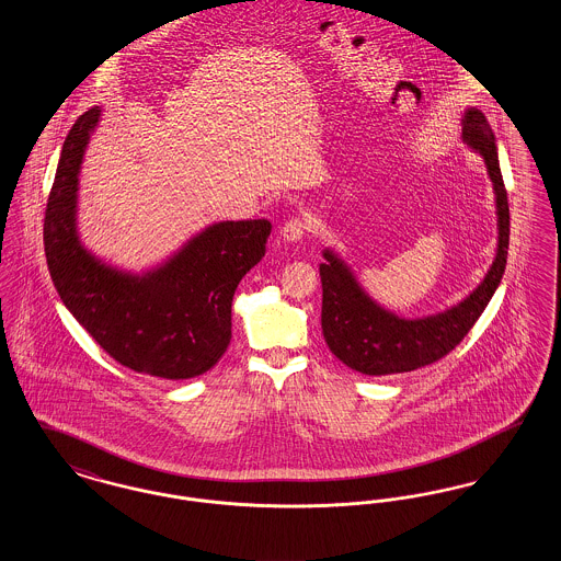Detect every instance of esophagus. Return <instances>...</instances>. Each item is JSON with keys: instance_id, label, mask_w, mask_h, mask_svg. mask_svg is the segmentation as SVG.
Instances as JSON below:
<instances>
[{"instance_id": "34e87169", "label": "esophagus", "mask_w": 561, "mask_h": 561, "mask_svg": "<svg viewBox=\"0 0 561 561\" xmlns=\"http://www.w3.org/2000/svg\"><path fill=\"white\" fill-rule=\"evenodd\" d=\"M305 231H307V222L302 218H293L282 227V238L288 243H296V241L302 240Z\"/></svg>"}]
</instances>
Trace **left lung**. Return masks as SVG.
<instances>
[{"label": "left lung", "instance_id": "left-lung-1", "mask_svg": "<svg viewBox=\"0 0 561 561\" xmlns=\"http://www.w3.org/2000/svg\"><path fill=\"white\" fill-rule=\"evenodd\" d=\"M460 126L462 142L481 156L494 187L496 256L480 286L458 305L435 316L405 320L373 300L353 268L334 250L325 248V261L320 265L321 330L330 351L351 370L368 376L412 373L442 359L467 336L503 279L507 267L508 202L496 140L480 108H467Z\"/></svg>", "mask_w": 561, "mask_h": 561}]
</instances>
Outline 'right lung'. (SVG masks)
Here are the masks:
<instances>
[{
  "label": "right lung",
  "mask_w": 561,
  "mask_h": 561,
  "mask_svg": "<svg viewBox=\"0 0 561 561\" xmlns=\"http://www.w3.org/2000/svg\"><path fill=\"white\" fill-rule=\"evenodd\" d=\"M103 108L67 134L44 218L54 288L71 316L122 366L183 380L208 373L231 341V302L241 277L261 263L271 222L222 220L142 273L113 267L81 243V161Z\"/></svg>",
  "instance_id": "obj_1"
}]
</instances>
